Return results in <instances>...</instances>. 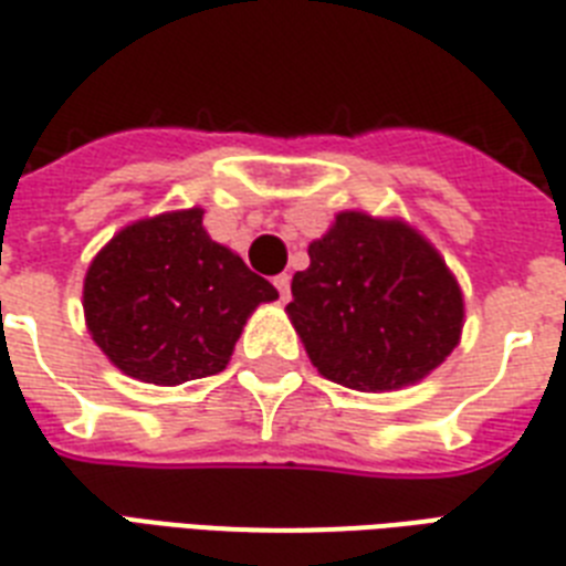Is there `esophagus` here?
I'll return each mask as SVG.
<instances>
[{
  "instance_id": "34e87169",
  "label": "esophagus",
  "mask_w": 566,
  "mask_h": 566,
  "mask_svg": "<svg viewBox=\"0 0 566 566\" xmlns=\"http://www.w3.org/2000/svg\"><path fill=\"white\" fill-rule=\"evenodd\" d=\"M275 291H279V296H282V302H287V296H291V275L287 273H279L273 279Z\"/></svg>"
}]
</instances>
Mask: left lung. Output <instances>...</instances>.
<instances>
[{"mask_svg":"<svg viewBox=\"0 0 566 566\" xmlns=\"http://www.w3.org/2000/svg\"><path fill=\"white\" fill-rule=\"evenodd\" d=\"M308 255L284 311L328 381L361 394L399 390L461 344V284L411 222L340 211Z\"/></svg>","mask_w":566,"mask_h":566,"instance_id":"obj_1","label":"left lung"}]
</instances>
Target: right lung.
Returning a JSON list of instances; mask_svg holds the SVG:
<instances>
[{
    "label": "right lung",
    "instance_id": "add662e5",
    "mask_svg": "<svg viewBox=\"0 0 566 566\" xmlns=\"http://www.w3.org/2000/svg\"><path fill=\"white\" fill-rule=\"evenodd\" d=\"M202 208L119 229L87 266L84 323L108 361L146 385H185L231 361L252 311L279 300L202 226Z\"/></svg>",
    "mask_w": 566,
    "mask_h": 566
}]
</instances>
